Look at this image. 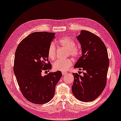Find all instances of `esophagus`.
<instances>
[{"label":"esophagus","instance_id":"esophagus-1","mask_svg":"<svg viewBox=\"0 0 121 121\" xmlns=\"http://www.w3.org/2000/svg\"><path fill=\"white\" fill-rule=\"evenodd\" d=\"M62 75H65L67 74V73H65V72H62Z\"/></svg>","mask_w":121,"mask_h":121}]
</instances>
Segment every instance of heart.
Wrapping results in <instances>:
<instances>
[{"mask_svg": "<svg viewBox=\"0 0 121 121\" xmlns=\"http://www.w3.org/2000/svg\"><path fill=\"white\" fill-rule=\"evenodd\" d=\"M58 44L62 47L68 49L67 55H70L73 58H77L79 57L80 52L79 49L76 46L75 41L67 37H63L57 41ZM48 58L51 60H54L56 56V48L53 43L49 46L48 51ZM73 65V61L70 59L65 60H57L53 63L52 66L56 71H61L65 72L69 70Z\"/></svg>", "mask_w": 121, "mask_h": 121, "instance_id": "heart-1", "label": "heart"}]
</instances>
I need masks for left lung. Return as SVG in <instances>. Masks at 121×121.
<instances>
[{
    "instance_id": "left-lung-1",
    "label": "left lung",
    "mask_w": 121,
    "mask_h": 121,
    "mask_svg": "<svg viewBox=\"0 0 121 121\" xmlns=\"http://www.w3.org/2000/svg\"><path fill=\"white\" fill-rule=\"evenodd\" d=\"M77 38L82 53L74 67L84 72L83 76L73 73L72 92L78 100L91 102L101 94L106 86L109 64L107 48L98 36L89 31L81 30Z\"/></svg>"
}]
</instances>
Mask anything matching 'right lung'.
<instances>
[{
    "label": "right lung",
    "mask_w": 121,
    "mask_h": 121,
    "mask_svg": "<svg viewBox=\"0 0 121 121\" xmlns=\"http://www.w3.org/2000/svg\"><path fill=\"white\" fill-rule=\"evenodd\" d=\"M54 33L34 32L23 39L15 52L14 72L23 95L36 104L50 101L55 95V87L62 76L60 71L44 76L42 71L52 69L48 51Z\"/></svg>",
    "instance_id": "obj_1"
}]
</instances>
